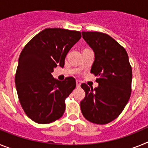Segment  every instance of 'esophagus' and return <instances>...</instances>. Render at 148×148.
Returning a JSON list of instances; mask_svg holds the SVG:
<instances>
[{"label": "esophagus", "instance_id": "34e87169", "mask_svg": "<svg viewBox=\"0 0 148 148\" xmlns=\"http://www.w3.org/2000/svg\"><path fill=\"white\" fill-rule=\"evenodd\" d=\"M76 87H78V88L81 87V82H79V81H76Z\"/></svg>", "mask_w": 148, "mask_h": 148}]
</instances>
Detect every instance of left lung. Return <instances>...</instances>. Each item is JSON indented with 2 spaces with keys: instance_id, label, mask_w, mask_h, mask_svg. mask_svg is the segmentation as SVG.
<instances>
[{
  "instance_id": "8db88e82",
  "label": "left lung",
  "mask_w": 148,
  "mask_h": 148,
  "mask_svg": "<svg viewBox=\"0 0 148 148\" xmlns=\"http://www.w3.org/2000/svg\"><path fill=\"white\" fill-rule=\"evenodd\" d=\"M82 37L95 53L90 73L98 76L99 87L82 84L85 97L81 101L84 118L90 122L105 125L122 112L131 94L132 68L127 53L110 35L99 32H82Z\"/></svg>"
}]
</instances>
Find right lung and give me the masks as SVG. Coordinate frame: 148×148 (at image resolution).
Segmentation results:
<instances>
[{
	"mask_svg": "<svg viewBox=\"0 0 148 148\" xmlns=\"http://www.w3.org/2000/svg\"><path fill=\"white\" fill-rule=\"evenodd\" d=\"M78 31L47 28L27 44L18 59L15 86L22 108L30 119L48 124L65 111V99L76 86L75 78L60 82L53 77V69L64 67L66 54L80 40Z\"/></svg>",
	"mask_w": 148,
	"mask_h": 148,
	"instance_id": "1",
	"label": "right lung"
}]
</instances>
